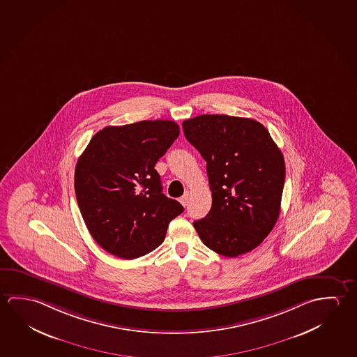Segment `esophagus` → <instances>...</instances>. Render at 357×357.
<instances>
[{
	"label": "esophagus",
	"mask_w": 357,
	"mask_h": 357,
	"mask_svg": "<svg viewBox=\"0 0 357 357\" xmlns=\"http://www.w3.org/2000/svg\"><path fill=\"white\" fill-rule=\"evenodd\" d=\"M181 205H184V206H187L188 203H189V192H187V193L184 194V195H183V197H181Z\"/></svg>",
	"instance_id": "esophagus-1"
}]
</instances>
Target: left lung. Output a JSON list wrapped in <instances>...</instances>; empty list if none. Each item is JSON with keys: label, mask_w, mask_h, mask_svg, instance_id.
Returning a JSON list of instances; mask_svg holds the SVG:
<instances>
[{"label": "left lung", "mask_w": 357, "mask_h": 357, "mask_svg": "<svg viewBox=\"0 0 357 357\" xmlns=\"http://www.w3.org/2000/svg\"><path fill=\"white\" fill-rule=\"evenodd\" d=\"M187 141L206 162L211 190L208 215L193 222L213 252H252L280 214L285 162L268 129L250 118L203 114L183 122Z\"/></svg>", "instance_id": "1"}]
</instances>
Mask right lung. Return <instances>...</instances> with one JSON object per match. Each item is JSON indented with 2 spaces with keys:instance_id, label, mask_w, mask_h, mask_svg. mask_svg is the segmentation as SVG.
Returning <instances> with one entry per match:
<instances>
[{
  "instance_id": "1",
  "label": "right lung",
  "mask_w": 357,
  "mask_h": 357,
  "mask_svg": "<svg viewBox=\"0 0 357 357\" xmlns=\"http://www.w3.org/2000/svg\"><path fill=\"white\" fill-rule=\"evenodd\" d=\"M178 135L173 121H142L105 127L88 143L75 190L88 231L105 252L129 260L153 252L184 211L162 193L154 169Z\"/></svg>"
}]
</instances>
